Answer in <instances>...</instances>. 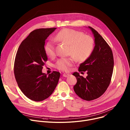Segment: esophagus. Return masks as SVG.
<instances>
[{"mask_svg": "<svg viewBox=\"0 0 130 130\" xmlns=\"http://www.w3.org/2000/svg\"><path fill=\"white\" fill-rule=\"evenodd\" d=\"M69 76V74H68V73H64L63 75V76L64 77H68Z\"/></svg>", "mask_w": 130, "mask_h": 130, "instance_id": "34e87169", "label": "esophagus"}]
</instances>
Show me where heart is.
Returning <instances> with one entry per match:
<instances>
[{"label":"heart","mask_w":130,"mask_h":130,"mask_svg":"<svg viewBox=\"0 0 130 130\" xmlns=\"http://www.w3.org/2000/svg\"><path fill=\"white\" fill-rule=\"evenodd\" d=\"M54 39L69 46L68 54L72 57L62 58L55 64V67L63 71H69L75 62V59L78 61H83L87 59L94 49V42L91 37L83 34L80 31L71 29H64L55 36ZM48 57L53 58L55 55V47L52 42H48L45 47Z\"/></svg>","instance_id":"obj_1"}]
</instances>
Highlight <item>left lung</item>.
<instances>
[{
	"instance_id": "left-lung-1",
	"label": "left lung",
	"mask_w": 130,
	"mask_h": 130,
	"mask_svg": "<svg viewBox=\"0 0 130 130\" xmlns=\"http://www.w3.org/2000/svg\"><path fill=\"white\" fill-rule=\"evenodd\" d=\"M89 28L95 38V47L90 56L80 65L79 71H87L84 78L75 72L77 82L73 86L76 94L86 101L96 99L102 96L108 87L114 67L113 54L111 48L94 29Z\"/></svg>"
}]
</instances>
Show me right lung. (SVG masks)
Instances as JSON below:
<instances>
[{
	"label": "right lung",
	"instance_id": "1",
	"mask_svg": "<svg viewBox=\"0 0 130 130\" xmlns=\"http://www.w3.org/2000/svg\"><path fill=\"white\" fill-rule=\"evenodd\" d=\"M57 28H42L31 32L21 44L14 62V72L18 87L29 99L41 101L48 98L56 87L60 73L47 75L42 69L48 58L45 40Z\"/></svg>",
	"mask_w": 130,
	"mask_h": 130
}]
</instances>
